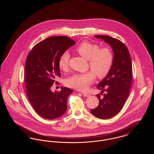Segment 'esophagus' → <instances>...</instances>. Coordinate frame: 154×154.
Instances as JSON below:
<instances>
[{"label":"esophagus","mask_w":154,"mask_h":154,"mask_svg":"<svg viewBox=\"0 0 154 154\" xmlns=\"http://www.w3.org/2000/svg\"><path fill=\"white\" fill-rule=\"evenodd\" d=\"M82 95L85 97H88L89 96H90L89 94H88L87 92H82Z\"/></svg>","instance_id":"esophagus-1"}]
</instances>
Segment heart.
Listing matches in <instances>:
<instances>
[{
	"label": "heart",
	"instance_id": "b5f03b06",
	"mask_svg": "<svg viewBox=\"0 0 154 154\" xmlns=\"http://www.w3.org/2000/svg\"><path fill=\"white\" fill-rule=\"evenodd\" d=\"M81 56L89 60L91 69L84 73L74 74L66 81V85L75 89L83 91L88 88L96 76L99 79L105 77L110 72L112 65L114 56L109 47L100 48L97 44L83 41L75 49ZM69 54L63 53L58 60L59 68L66 72L69 67Z\"/></svg>",
	"mask_w": 154,
	"mask_h": 154
}]
</instances>
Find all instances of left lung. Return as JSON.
Wrapping results in <instances>:
<instances>
[{"instance_id": "left-lung-1", "label": "left lung", "mask_w": 154, "mask_h": 154, "mask_svg": "<svg viewBox=\"0 0 154 154\" xmlns=\"http://www.w3.org/2000/svg\"><path fill=\"white\" fill-rule=\"evenodd\" d=\"M109 44L113 51V63L109 74L97 85L101 90L96 95L99 104L91 113L100 119H109L114 117L122 109L129 94L132 79V60L129 52L123 43L112 37L95 35Z\"/></svg>"}]
</instances>
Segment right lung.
Here are the masks:
<instances>
[{
    "label": "right lung",
    "instance_id": "obj_1",
    "mask_svg": "<svg viewBox=\"0 0 154 154\" xmlns=\"http://www.w3.org/2000/svg\"><path fill=\"white\" fill-rule=\"evenodd\" d=\"M75 44L68 37H50L34 46L26 58V94L33 108L42 117L54 119L66 112L67 100L73 91L62 87L60 92H53L51 87L60 77L59 57Z\"/></svg>",
    "mask_w": 154,
    "mask_h": 154
}]
</instances>
